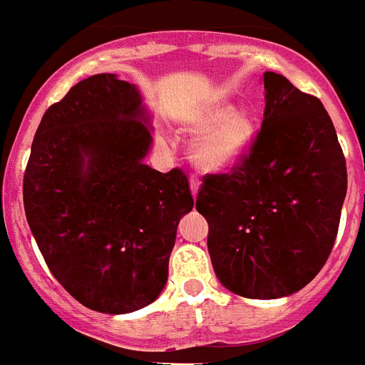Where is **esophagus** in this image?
<instances>
[{"label":"esophagus","instance_id":"esophagus-1","mask_svg":"<svg viewBox=\"0 0 365 365\" xmlns=\"http://www.w3.org/2000/svg\"><path fill=\"white\" fill-rule=\"evenodd\" d=\"M200 179L197 177H192L190 179V192H192V196L196 197L197 196V192H200Z\"/></svg>","mask_w":365,"mask_h":365}]
</instances>
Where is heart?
<instances>
[{
    "mask_svg": "<svg viewBox=\"0 0 365 365\" xmlns=\"http://www.w3.org/2000/svg\"><path fill=\"white\" fill-rule=\"evenodd\" d=\"M192 130L205 133L194 145V162L207 171H224L249 156L256 137V122L249 113H235L222 103L207 109L192 122Z\"/></svg>",
    "mask_w": 365,
    "mask_h": 365,
    "instance_id": "b5f03b06",
    "label": "heart"
}]
</instances>
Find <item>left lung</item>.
Returning <instances> with one entry per match:
<instances>
[{
  "label": "left lung",
  "mask_w": 365,
  "mask_h": 365,
  "mask_svg": "<svg viewBox=\"0 0 365 365\" xmlns=\"http://www.w3.org/2000/svg\"><path fill=\"white\" fill-rule=\"evenodd\" d=\"M262 130L230 173L205 175L196 209L218 281L250 299L302 290L326 264L346 196V164L319 98L264 73Z\"/></svg>",
  "instance_id": "left-lung-1"
}]
</instances>
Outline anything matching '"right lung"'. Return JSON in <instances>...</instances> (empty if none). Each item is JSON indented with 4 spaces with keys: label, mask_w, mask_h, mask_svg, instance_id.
Returning <instances> with one entry per match:
<instances>
[{
    "label": "right lung",
    "mask_w": 365,
    "mask_h": 365,
    "mask_svg": "<svg viewBox=\"0 0 365 365\" xmlns=\"http://www.w3.org/2000/svg\"><path fill=\"white\" fill-rule=\"evenodd\" d=\"M150 133L135 84L100 73L46 109L31 143L26 218L52 275L92 311L132 313L158 298L194 207L180 169L143 162Z\"/></svg>",
    "instance_id": "obj_1"
}]
</instances>
